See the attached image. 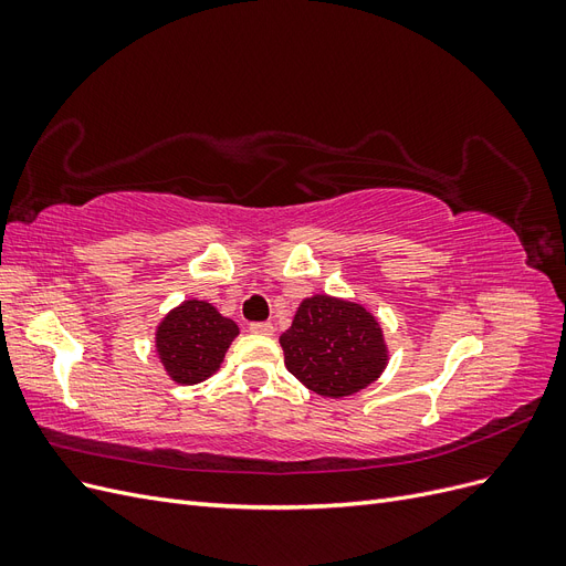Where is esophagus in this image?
<instances>
[{"label":"esophagus","instance_id":"34e87169","mask_svg":"<svg viewBox=\"0 0 566 566\" xmlns=\"http://www.w3.org/2000/svg\"><path fill=\"white\" fill-rule=\"evenodd\" d=\"M273 323H269V321H262V323H250V333H254V335H273Z\"/></svg>","mask_w":566,"mask_h":566}]
</instances>
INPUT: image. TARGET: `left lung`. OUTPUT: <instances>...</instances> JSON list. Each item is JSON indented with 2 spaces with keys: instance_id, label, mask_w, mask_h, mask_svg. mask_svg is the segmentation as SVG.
<instances>
[{
  "instance_id": "obj_1",
  "label": "left lung",
  "mask_w": 566,
  "mask_h": 566,
  "mask_svg": "<svg viewBox=\"0 0 566 566\" xmlns=\"http://www.w3.org/2000/svg\"><path fill=\"white\" fill-rule=\"evenodd\" d=\"M281 347L285 368L331 399L366 389L389 361L380 321L364 304L331 295L302 300Z\"/></svg>"
}]
</instances>
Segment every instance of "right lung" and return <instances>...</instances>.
Returning <instances> with one entry per match:
<instances>
[{
	"mask_svg": "<svg viewBox=\"0 0 566 566\" xmlns=\"http://www.w3.org/2000/svg\"><path fill=\"white\" fill-rule=\"evenodd\" d=\"M238 333L210 302L184 300L158 323L156 354L177 385H198L219 370Z\"/></svg>",
	"mask_w": 566,
	"mask_h": 566,
	"instance_id": "right-lung-1",
	"label": "right lung"
}]
</instances>
